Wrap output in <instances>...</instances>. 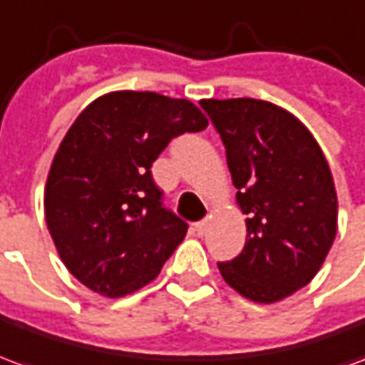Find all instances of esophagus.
<instances>
[{"label": "esophagus", "mask_w": 365, "mask_h": 365, "mask_svg": "<svg viewBox=\"0 0 365 365\" xmlns=\"http://www.w3.org/2000/svg\"><path fill=\"white\" fill-rule=\"evenodd\" d=\"M207 227H209V221H207V219L195 222V232H197L199 237H203V235L207 232Z\"/></svg>", "instance_id": "esophagus-1"}]
</instances>
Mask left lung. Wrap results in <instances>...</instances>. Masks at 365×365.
<instances>
[{"label": "left lung", "instance_id": "1", "mask_svg": "<svg viewBox=\"0 0 365 365\" xmlns=\"http://www.w3.org/2000/svg\"><path fill=\"white\" fill-rule=\"evenodd\" d=\"M221 136L246 245L219 262L225 282L246 299L274 303L313 279L336 237L338 201L329 162L291 113L268 101L203 99Z\"/></svg>", "mask_w": 365, "mask_h": 365}]
</instances>
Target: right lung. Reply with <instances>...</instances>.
<instances>
[{
    "instance_id": "add662e5",
    "label": "right lung",
    "mask_w": 365,
    "mask_h": 365,
    "mask_svg": "<svg viewBox=\"0 0 365 365\" xmlns=\"http://www.w3.org/2000/svg\"><path fill=\"white\" fill-rule=\"evenodd\" d=\"M207 119L187 99L115 91L90 103L52 160L44 215L76 279L123 297L152 282L187 232L162 203L150 168L168 143Z\"/></svg>"
}]
</instances>
